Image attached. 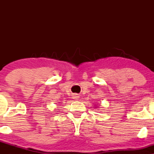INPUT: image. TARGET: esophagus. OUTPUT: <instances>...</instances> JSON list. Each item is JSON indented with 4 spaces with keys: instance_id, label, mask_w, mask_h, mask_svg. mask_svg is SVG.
Instances as JSON below:
<instances>
[{
    "instance_id": "obj_1",
    "label": "esophagus",
    "mask_w": 154,
    "mask_h": 154,
    "mask_svg": "<svg viewBox=\"0 0 154 154\" xmlns=\"http://www.w3.org/2000/svg\"><path fill=\"white\" fill-rule=\"evenodd\" d=\"M79 95H78V94H74V95H73V99H75V100H79Z\"/></svg>"
}]
</instances>
